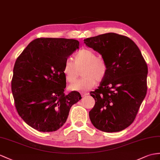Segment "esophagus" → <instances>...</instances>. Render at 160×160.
Here are the masks:
<instances>
[{"label":"esophagus","instance_id":"34e87169","mask_svg":"<svg viewBox=\"0 0 160 160\" xmlns=\"http://www.w3.org/2000/svg\"><path fill=\"white\" fill-rule=\"evenodd\" d=\"M81 95H82V96H85L89 94V93H87V92H81Z\"/></svg>","mask_w":160,"mask_h":160}]
</instances>
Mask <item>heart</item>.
I'll return each mask as SVG.
<instances>
[{
  "label": "heart",
  "mask_w": 160,
  "mask_h": 160,
  "mask_svg": "<svg viewBox=\"0 0 160 160\" xmlns=\"http://www.w3.org/2000/svg\"><path fill=\"white\" fill-rule=\"evenodd\" d=\"M83 69V77L72 84L70 88L75 91H88L92 89L97 81H102L107 71V64L103 58L97 56L92 49H83L73 57V62L67 60L63 67V74L69 83H73L79 76V71Z\"/></svg>",
  "instance_id": "heart-1"
}]
</instances>
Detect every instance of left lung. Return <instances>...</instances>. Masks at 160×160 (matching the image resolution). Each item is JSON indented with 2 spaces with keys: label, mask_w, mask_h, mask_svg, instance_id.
Here are the masks:
<instances>
[{
  "label": "left lung",
  "mask_w": 160,
  "mask_h": 160,
  "mask_svg": "<svg viewBox=\"0 0 160 160\" xmlns=\"http://www.w3.org/2000/svg\"><path fill=\"white\" fill-rule=\"evenodd\" d=\"M106 61L107 71L100 86L91 92L95 105L89 119L98 130L122 131L134 122L145 98L148 68L135 42L123 35L106 33L84 39Z\"/></svg>",
  "instance_id": "left-lung-1"
}]
</instances>
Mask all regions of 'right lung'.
I'll return each instance as SVG.
<instances>
[{
    "label": "right lung",
    "mask_w": 160,
    "mask_h": 160,
    "mask_svg": "<svg viewBox=\"0 0 160 160\" xmlns=\"http://www.w3.org/2000/svg\"><path fill=\"white\" fill-rule=\"evenodd\" d=\"M79 42L63 38H38L17 58L11 91L22 119L39 132L56 131L67 121L70 109L81 99L73 91L65 95L63 67L79 49Z\"/></svg>",
    "instance_id": "add662e5"
}]
</instances>
